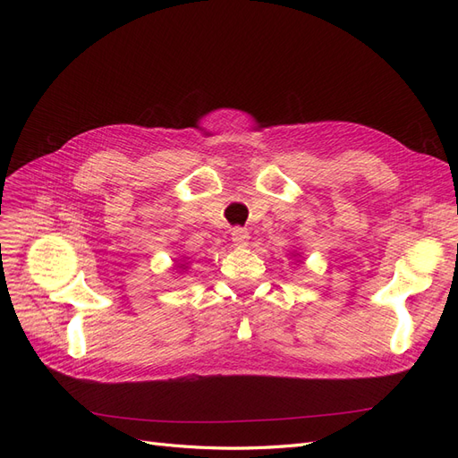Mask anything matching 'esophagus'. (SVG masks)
<instances>
[{
	"label": "esophagus",
	"mask_w": 458,
	"mask_h": 458,
	"mask_svg": "<svg viewBox=\"0 0 458 458\" xmlns=\"http://www.w3.org/2000/svg\"><path fill=\"white\" fill-rule=\"evenodd\" d=\"M231 239H233V244L237 246V248H246L248 244H250V234H248V231H244L241 227L233 229Z\"/></svg>",
	"instance_id": "34e87169"
}]
</instances>
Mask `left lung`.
Listing matches in <instances>:
<instances>
[{
  "mask_svg": "<svg viewBox=\"0 0 458 458\" xmlns=\"http://www.w3.org/2000/svg\"><path fill=\"white\" fill-rule=\"evenodd\" d=\"M293 256H294V258H296V256L300 258V254H298V252H293ZM296 261H301V258H300V259H296Z\"/></svg>",
  "mask_w": 458,
  "mask_h": 458,
  "instance_id": "left-lung-1",
  "label": "left lung"
}]
</instances>
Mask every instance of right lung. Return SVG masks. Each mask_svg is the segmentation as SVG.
<instances>
[{
    "instance_id": "obj_1",
    "label": "right lung",
    "mask_w": 458,
    "mask_h": 458,
    "mask_svg": "<svg viewBox=\"0 0 458 458\" xmlns=\"http://www.w3.org/2000/svg\"><path fill=\"white\" fill-rule=\"evenodd\" d=\"M189 266H191V261H185V258H182V259H174L172 269H175V273L179 275V273H185L189 269Z\"/></svg>"
}]
</instances>
